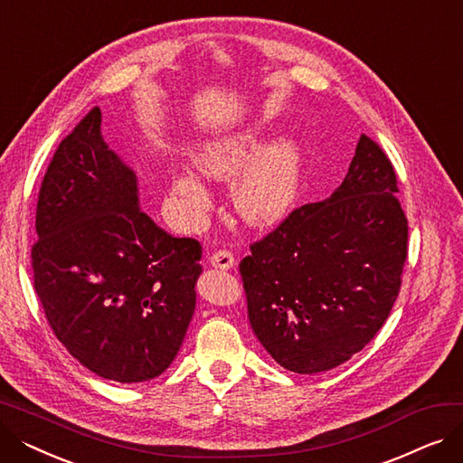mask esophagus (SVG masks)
Segmentation results:
<instances>
[{
  "label": "esophagus",
  "instance_id": "obj_1",
  "mask_svg": "<svg viewBox=\"0 0 463 463\" xmlns=\"http://www.w3.org/2000/svg\"><path fill=\"white\" fill-rule=\"evenodd\" d=\"M210 264L213 266V269H219V270H231V269H234V264H236V260H234V257H232V253H229V251H215L212 257H210Z\"/></svg>",
  "mask_w": 463,
  "mask_h": 463
}]
</instances>
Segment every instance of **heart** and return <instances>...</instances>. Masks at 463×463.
Returning a JSON list of instances; mask_svg holds the SVG:
<instances>
[{
  "label": "heart",
  "instance_id": "1",
  "mask_svg": "<svg viewBox=\"0 0 463 463\" xmlns=\"http://www.w3.org/2000/svg\"><path fill=\"white\" fill-rule=\"evenodd\" d=\"M191 159L208 180H232L231 201L238 217L253 229H269L288 215L304 173V156L293 137H279L266 146L255 129H236L210 137ZM175 194L189 222H201L212 208L204 182L180 170L170 180Z\"/></svg>",
  "mask_w": 463,
  "mask_h": 463
}]
</instances>
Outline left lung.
<instances>
[{"label": "left lung", "instance_id": "8db88e82", "mask_svg": "<svg viewBox=\"0 0 463 463\" xmlns=\"http://www.w3.org/2000/svg\"><path fill=\"white\" fill-rule=\"evenodd\" d=\"M392 163L360 135L323 203L290 213L240 262L251 328L288 372L313 375L366 347L391 313L407 259Z\"/></svg>", "mask_w": 463, "mask_h": 463}]
</instances>
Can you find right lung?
<instances>
[{
	"label": "right lung",
	"instance_id": "add662e5",
	"mask_svg": "<svg viewBox=\"0 0 463 463\" xmlns=\"http://www.w3.org/2000/svg\"><path fill=\"white\" fill-rule=\"evenodd\" d=\"M95 107L44 175L32 250L46 319L84 368L144 383L176 358L197 304L201 246L140 212L135 170L109 148Z\"/></svg>",
	"mask_w": 463,
	"mask_h": 463
}]
</instances>
